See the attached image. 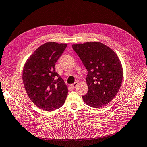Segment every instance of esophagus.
<instances>
[{
    "instance_id": "obj_1",
    "label": "esophagus",
    "mask_w": 147,
    "mask_h": 147,
    "mask_svg": "<svg viewBox=\"0 0 147 147\" xmlns=\"http://www.w3.org/2000/svg\"><path fill=\"white\" fill-rule=\"evenodd\" d=\"M77 85H78V82H74V84H72L71 85V88H72V89H74V88H76V86H77Z\"/></svg>"
}]
</instances>
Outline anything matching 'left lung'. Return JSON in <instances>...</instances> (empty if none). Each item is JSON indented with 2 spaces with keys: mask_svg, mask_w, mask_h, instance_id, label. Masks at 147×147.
I'll return each mask as SVG.
<instances>
[{
  "mask_svg": "<svg viewBox=\"0 0 147 147\" xmlns=\"http://www.w3.org/2000/svg\"><path fill=\"white\" fill-rule=\"evenodd\" d=\"M72 48L88 71V91L83 100L95 108L107 104L122 82L123 69L118 56L109 47L95 41L74 44Z\"/></svg>",
  "mask_w": 147,
  "mask_h": 147,
  "instance_id": "1",
  "label": "left lung"
}]
</instances>
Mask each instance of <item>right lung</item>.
Wrapping results in <instances>:
<instances>
[{
	"instance_id": "add662e5",
	"label": "right lung",
	"mask_w": 147,
	"mask_h": 147,
	"mask_svg": "<svg viewBox=\"0 0 147 147\" xmlns=\"http://www.w3.org/2000/svg\"><path fill=\"white\" fill-rule=\"evenodd\" d=\"M66 46V43H44L24 65L22 79L27 95L36 106L45 111L61 107L68 95L67 86L55 70V64Z\"/></svg>"
}]
</instances>
